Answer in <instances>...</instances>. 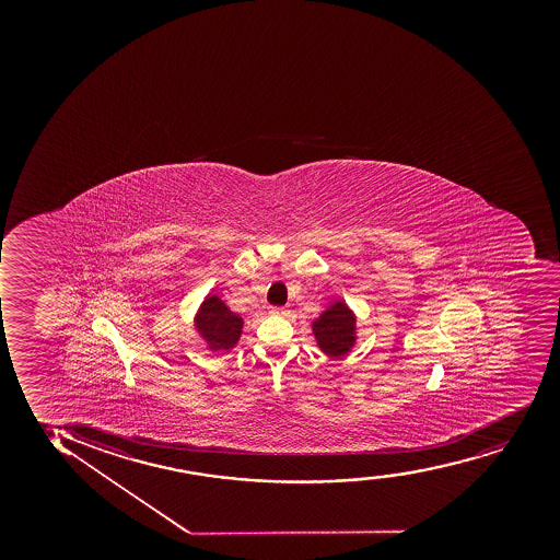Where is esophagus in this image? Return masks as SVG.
<instances>
[{"label": "esophagus", "mask_w": 560, "mask_h": 560, "mask_svg": "<svg viewBox=\"0 0 560 560\" xmlns=\"http://www.w3.org/2000/svg\"><path fill=\"white\" fill-rule=\"evenodd\" d=\"M270 315H275V317H282V315H288V310L282 308V306H275V308L269 310Z\"/></svg>", "instance_id": "esophagus-1"}]
</instances>
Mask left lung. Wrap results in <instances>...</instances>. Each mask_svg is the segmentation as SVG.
I'll use <instances>...</instances> for the list:
<instances>
[{
  "mask_svg": "<svg viewBox=\"0 0 560 560\" xmlns=\"http://www.w3.org/2000/svg\"><path fill=\"white\" fill-rule=\"evenodd\" d=\"M315 340L327 354H346L354 341V315L346 303H335L314 322Z\"/></svg>",
  "mask_w": 560,
  "mask_h": 560,
  "instance_id": "1",
  "label": "left lung"
}]
</instances>
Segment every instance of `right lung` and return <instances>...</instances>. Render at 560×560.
Here are the masks:
<instances>
[{
	"instance_id": "add662e5",
	"label": "right lung",
	"mask_w": 560,
	"mask_h": 560,
	"mask_svg": "<svg viewBox=\"0 0 560 560\" xmlns=\"http://www.w3.org/2000/svg\"><path fill=\"white\" fill-rule=\"evenodd\" d=\"M196 319H198V330L212 349H232L237 343L243 319L230 312L219 296H207Z\"/></svg>"
}]
</instances>
